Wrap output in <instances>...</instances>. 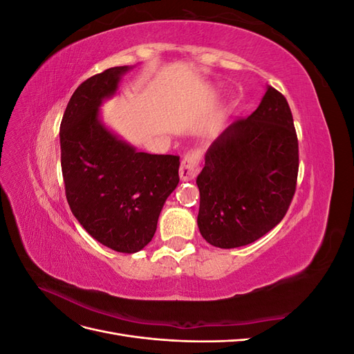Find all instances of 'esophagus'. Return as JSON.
I'll list each match as a JSON object with an SVG mask.
<instances>
[{
  "instance_id": "obj_1",
  "label": "esophagus",
  "mask_w": 354,
  "mask_h": 354,
  "mask_svg": "<svg viewBox=\"0 0 354 354\" xmlns=\"http://www.w3.org/2000/svg\"><path fill=\"white\" fill-rule=\"evenodd\" d=\"M201 164V153L199 152H189L180 165V178L181 181L194 180L199 173Z\"/></svg>"
}]
</instances>
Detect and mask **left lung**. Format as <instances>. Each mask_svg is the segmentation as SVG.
<instances>
[{"mask_svg":"<svg viewBox=\"0 0 354 354\" xmlns=\"http://www.w3.org/2000/svg\"><path fill=\"white\" fill-rule=\"evenodd\" d=\"M298 174V140L289 104L267 85L246 120L229 125L205 153L198 227L218 248L260 239L285 217Z\"/></svg>","mask_w":354,"mask_h":354,"instance_id":"obj_1","label":"left lung"}]
</instances>
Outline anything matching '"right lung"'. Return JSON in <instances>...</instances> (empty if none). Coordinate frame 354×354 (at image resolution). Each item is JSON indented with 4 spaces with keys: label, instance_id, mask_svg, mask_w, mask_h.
<instances>
[{
    "label": "right lung",
    "instance_id": "1",
    "mask_svg": "<svg viewBox=\"0 0 354 354\" xmlns=\"http://www.w3.org/2000/svg\"><path fill=\"white\" fill-rule=\"evenodd\" d=\"M134 66H115L75 90L60 124L66 199L81 226L108 248L133 254L156 232L178 185L180 158L138 152L102 120L100 108Z\"/></svg>",
    "mask_w": 354,
    "mask_h": 354
}]
</instances>
